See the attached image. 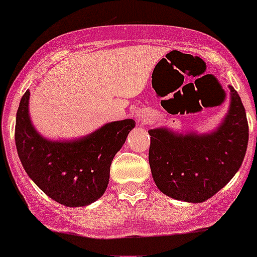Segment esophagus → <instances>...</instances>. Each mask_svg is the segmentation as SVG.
Masks as SVG:
<instances>
[{
    "instance_id": "1",
    "label": "esophagus",
    "mask_w": 257,
    "mask_h": 257,
    "mask_svg": "<svg viewBox=\"0 0 257 257\" xmlns=\"http://www.w3.org/2000/svg\"><path fill=\"white\" fill-rule=\"evenodd\" d=\"M136 117H138L139 121L145 122V121H147L148 117H149V114H148L145 110H139V112H136Z\"/></svg>"
}]
</instances>
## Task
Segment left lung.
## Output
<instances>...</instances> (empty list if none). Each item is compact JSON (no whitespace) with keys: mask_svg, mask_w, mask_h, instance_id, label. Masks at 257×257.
Instances as JSON below:
<instances>
[{"mask_svg":"<svg viewBox=\"0 0 257 257\" xmlns=\"http://www.w3.org/2000/svg\"><path fill=\"white\" fill-rule=\"evenodd\" d=\"M229 109L214 130H149V164L157 187L167 196L204 202L236 175L248 144V123L238 93L229 85Z\"/></svg>","mask_w":257,"mask_h":257,"instance_id":"8db88e82","label":"left lung"}]
</instances>
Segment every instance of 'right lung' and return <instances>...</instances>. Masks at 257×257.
I'll return each mask as SVG.
<instances>
[{
	"label": "right lung",
	"mask_w": 257,
	"mask_h": 257,
	"mask_svg": "<svg viewBox=\"0 0 257 257\" xmlns=\"http://www.w3.org/2000/svg\"><path fill=\"white\" fill-rule=\"evenodd\" d=\"M29 98L27 90L19 104L15 126L16 149L25 172L47 196L62 205H90L107 190L113 158L135 121L109 122L72 140H49L35 130Z\"/></svg>",
	"instance_id": "add662e5"
}]
</instances>
